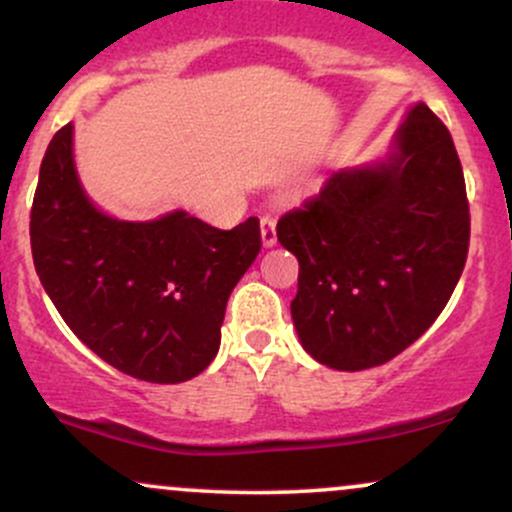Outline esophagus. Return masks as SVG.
<instances>
[{
    "label": "esophagus",
    "mask_w": 512,
    "mask_h": 512,
    "mask_svg": "<svg viewBox=\"0 0 512 512\" xmlns=\"http://www.w3.org/2000/svg\"><path fill=\"white\" fill-rule=\"evenodd\" d=\"M260 228H262L264 248H272V245H276V219H274V216L264 214L262 221H260Z\"/></svg>",
    "instance_id": "esophagus-1"
}]
</instances>
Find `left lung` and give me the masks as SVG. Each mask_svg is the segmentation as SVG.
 Segmentation results:
<instances>
[{
	"mask_svg": "<svg viewBox=\"0 0 512 512\" xmlns=\"http://www.w3.org/2000/svg\"><path fill=\"white\" fill-rule=\"evenodd\" d=\"M276 238L301 267L291 317L315 361L366 370L402 354L467 262V187L448 127L414 105L387 161L332 173L281 216Z\"/></svg>",
	"mask_w": 512,
	"mask_h": 512,
	"instance_id": "obj_1",
	"label": "left lung"
}]
</instances>
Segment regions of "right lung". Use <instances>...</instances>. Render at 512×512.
<instances>
[{"label": "right lung", "instance_id": "1", "mask_svg": "<svg viewBox=\"0 0 512 512\" xmlns=\"http://www.w3.org/2000/svg\"><path fill=\"white\" fill-rule=\"evenodd\" d=\"M72 125L52 137L31 209L35 272L69 330L146 383H185L214 361L226 303L262 248L260 221L231 231L173 211L117 221L76 178Z\"/></svg>", "mask_w": 512, "mask_h": 512}]
</instances>
